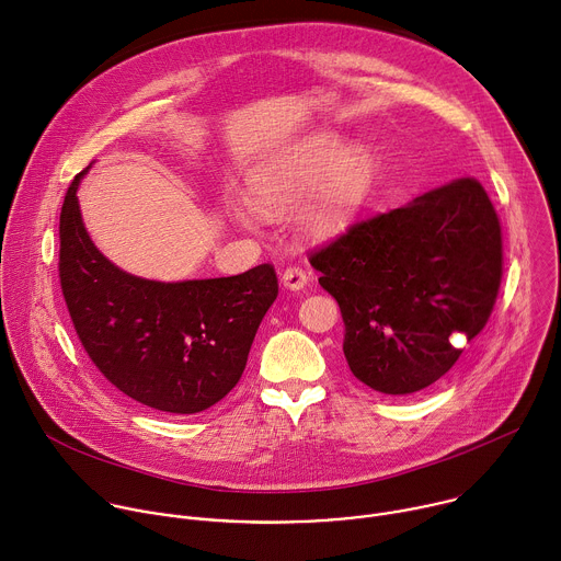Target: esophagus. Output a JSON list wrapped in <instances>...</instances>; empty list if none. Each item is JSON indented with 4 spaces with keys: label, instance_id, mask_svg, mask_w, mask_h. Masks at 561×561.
<instances>
[{
    "label": "esophagus",
    "instance_id": "obj_1",
    "mask_svg": "<svg viewBox=\"0 0 561 561\" xmlns=\"http://www.w3.org/2000/svg\"><path fill=\"white\" fill-rule=\"evenodd\" d=\"M282 284H284V288H288V290H304L306 284H308V275H306L301 268L290 266V268L284 271Z\"/></svg>",
    "mask_w": 561,
    "mask_h": 561
}]
</instances>
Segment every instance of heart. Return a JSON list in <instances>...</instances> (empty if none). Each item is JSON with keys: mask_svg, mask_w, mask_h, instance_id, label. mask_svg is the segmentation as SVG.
I'll use <instances>...</instances> for the list:
<instances>
[{"mask_svg": "<svg viewBox=\"0 0 561 561\" xmlns=\"http://www.w3.org/2000/svg\"><path fill=\"white\" fill-rule=\"evenodd\" d=\"M373 175L375 157L366 144L348 146L333 133L310 135L253 169L247 180L251 204L234 206L230 215L242 228H255L260 215L279 217L295 208L301 237L329 239L359 213Z\"/></svg>", "mask_w": 561, "mask_h": 561, "instance_id": "1", "label": "heart"}]
</instances>
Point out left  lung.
<instances>
[{
  "label": "left lung",
  "instance_id": "left-lung-1",
  "mask_svg": "<svg viewBox=\"0 0 561 561\" xmlns=\"http://www.w3.org/2000/svg\"><path fill=\"white\" fill-rule=\"evenodd\" d=\"M344 317L353 375L383 394L444 377L489 322L502 230L482 184L463 178L351 226L308 257Z\"/></svg>",
  "mask_w": 561,
  "mask_h": 561
}]
</instances>
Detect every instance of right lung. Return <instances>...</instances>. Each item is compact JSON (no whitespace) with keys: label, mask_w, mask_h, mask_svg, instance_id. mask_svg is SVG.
Here are the masks:
<instances>
[{"label":"right lung","mask_w":561,"mask_h":561,"mask_svg":"<svg viewBox=\"0 0 561 561\" xmlns=\"http://www.w3.org/2000/svg\"><path fill=\"white\" fill-rule=\"evenodd\" d=\"M89 169L72 180L59 217V279L79 342L135 402L173 415L202 413L242 377L277 299V275L271 264L182 282L122 271L93 244L79 210Z\"/></svg>","instance_id":"right-lung-1"}]
</instances>
